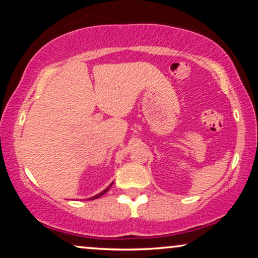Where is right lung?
Returning a JSON list of instances; mask_svg holds the SVG:
<instances>
[{"instance_id":"right-lung-1","label":"right lung","mask_w":258,"mask_h":258,"mask_svg":"<svg viewBox=\"0 0 258 258\" xmlns=\"http://www.w3.org/2000/svg\"><path fill=\"white\" fill-rule=\"evenodd\" d=\"M112 183H114V182H112ZM112 183H111V184H110V185H109V186H107V188H105V189L103 190V191H101L100 194H97V195H95V196H93V197H90V199H88V200H96V199H98V197H101L102 195H104V194H105V192H107V191H109V189H110V188H111Z\"/></svg>"}]
</instances>
